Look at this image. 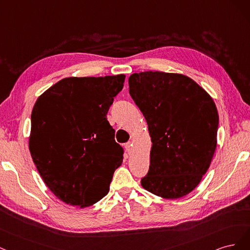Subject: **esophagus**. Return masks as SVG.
Wrapping results in <instances>:
<instances>
[{
	"mask_svg": "<svg viewBox=\"0 0 250 250\" xmlns=\"http://www.w3.org/2000/svg\"><path fill=\"white\" fill-rule=\"evenodd\" d=\"M125 150H126L127 154H131V152H132V149H133V143H132L131 141L126 142V143H125Z\"/></svg>",
	"mask_w": 250,
	"mask_h": 250,
	"instance_id": "1",
	"label": "esophagus"
}]
</instances>
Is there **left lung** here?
<instances>
[{"instance_id": "1", "label": "left lung", "mask_w": 250, "mask_h": 250, "mask_svg": "<svg viewBox=\"0 0 250 250\" xmlns=\"http://www.w3.org/2000/svg\"><path fill=\"white\" fill-rule=\"evenodd\" d=\"M128 86L152 142L142 187L168 199L187 195L203 179L216 149L219 117L214 101L179 74H133Z\"/></svg>"}]
</instances>
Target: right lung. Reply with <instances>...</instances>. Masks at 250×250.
<instances>
[{
	"mask_svg": "<svg viewBox=\"0 0 250 250\" xmlns=\"http://www.w3.org/2000/svg\"><path fill=\"white\" fill-rule=\"evenodd\" d=\"M125 75L65 78L36 101L29 148L39 174L60 200L89 207L107 195L124 148L107 119Z\"/></svg>",
	"mask_w": 250,
	"mask_h": 250,
	"instance_id": "add662e5",
	"label": "right lung"
}]
</instances>
